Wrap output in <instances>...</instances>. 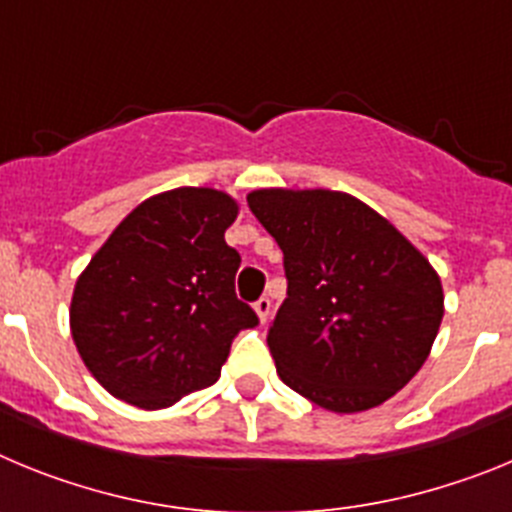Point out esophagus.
Returning a JSON list of instances; mask_svg holds the SVG:
<instances>
[{"label": "esophagus", "mask_w": 512, "mask_h": 512, "mask_svg": "<svg viewBox=\"0 0 512 512\" xmlns=\"http://www.w3.org/2000/svg\"><path fill=\"white\" fill-rule=\"evenodd\" d=\"M253 310H256V315H259L261 323H266V320H269V315H271V300H269V297H261V300L253 302Z\"/></svg>", "instance_id": "esophagus-1"}]
</instances>
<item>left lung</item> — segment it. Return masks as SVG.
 <instances>
[{"label":"left lung","instance_id":"left-lung-1","mask_svg":"<svg viewBox=\"0 0 512 512\" xmlns=\"http://www.w3.org/2000/svg\"><path fill=\"white\" fill-rule=\"evenodd\" d=\"M248 207L284 253L287 300L266 336L282 382L330 413L390 400L441 328L431 261L346 192L253 189Z\"/></svg>","mask_w":512,"mask_h":512}]
</instances>
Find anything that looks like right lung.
Segmentation results:
<instances>
[{"instance_id": "1", "label": "right lung", "mask_w": 512, "mask_h": 512, "mask_svg": "<svg viewBox=\"0 0 512 512\" xmlns=\"http://www.w3.org/2000/svg\"><path fill=\"white\" fill-rule=\"evenodd\" d=\"M238 202L210 187L153 194L76 279L71 338L92 377L135 408H171L217 382L238 330L259 323L235 297L241 256L225 243Z\"/></svg>"}]
</instances>
